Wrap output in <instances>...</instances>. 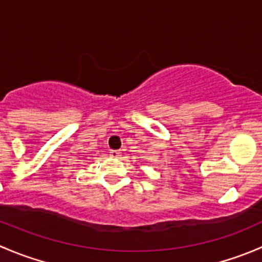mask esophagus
<instances>
[{
	"label": "esophagus",
	"instance_id": "34e87169",
	"mask_svg": "<svg viewBox=\"0 0 262 262\" xmlns=\"http://www.w3.org/2000/svg\"><path fill=\"white\" fill-rule=\"evenodd\" d=\"M110 156H112V157H114V158H119L121 156V152H120V150L112 149V150H110Z\"/></svg>",
	"mask_w": 262,
	"mask_h": 262
}]
</instances>
